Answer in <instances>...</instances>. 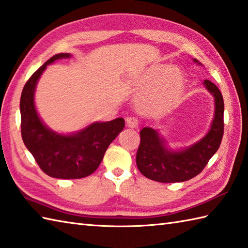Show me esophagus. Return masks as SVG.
<instances>
[{
  "instance_id": "34e87169",
  "label": "esophagus",
  "mask_w": 248,
  "mask_h": 248,
  "mask_svg": "<svg viewBox=\"0 0 248 248\" xmlns=\"http://www.w3.org/2000/svg\"><path fill=\"white\" fill-rule=\"evenodd\" d=\"M126 124H127L128 127H131V128H136L138 126L139 122L137 118L135 117H128L127 119H126Z\"/></svg>"
}]
</instances>
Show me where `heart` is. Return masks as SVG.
<instances>
[{
	"label": "heart",
	"mask_w": 248,
	"mask_h": 248,
	"mask_svg": "<svg viewBox=\"0 0 248 248\" xmlns=\"http://www.w3.org/2000/svg\"><path fill=\"white\" fill-rule=\"evenodd\" d=\"M183 85L184 77L179 68L166 69V66L151 68L136 83L138 90L149 91L139 98V108L144 112H150L168 107L179 97Z\"/></svg>",
	"instance_id": "b5f03b06"
}]
</instances>
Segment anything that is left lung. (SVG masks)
<instances>
[{
  "mask_svg": "<svg viewBox=\"0 0 248 248\" xmlns=\"http://www.w3.org/2000/svg\"><path fill=\"white\" fill-rule=\"evenodd\" d=\"M198 65V60L194 59ZM203 85L214 97V115L203 137L187 148L172 150L158 129L143 127L140 130V145L136 163L141 173L161 183H174L193 179L199 174L217 150L224 135V99L220 91L210 80Z\"/></svg>",
  "mask_w": 248,
  "mask_h": 248,
  "instance_id": "1",
  "label": "left lung"
}]
</instances>
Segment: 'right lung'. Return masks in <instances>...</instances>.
Wrapping results in <instances>:
<instances>
[{"instance_id":"obj_1","label":"right lung","mask_w":248,"mask_h":248,"mask_svg":"<svg viewBox=\"0 0 248 248\" xmlns=\"http://www.w3.org/2000/svg\"><path fill=\"white\" fill-rule=\"evenodd\" d=\"M72 58L59 53L49 59L25 83L20 98L22 140L45 173L57 179H81L92 174L102 163L110 143L123 130L125 121L94 122L81 130L60 134L43 122L34 94L40 76L57 60Z\"/></svg>"}]
</instances>
